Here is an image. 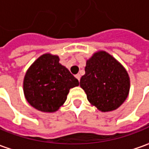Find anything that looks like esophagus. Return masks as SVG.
Masks as SVG:
<instances>
[{
    "label": "esophagus",
    "instance_id": "esophagus-1",
    "mask_svg": "<svg viewBox=\"0 0 149 149\" xmlns=\"http://www.w3.org/2000/svg\"><path fill=\"white\" fill-rule=\"evenodd\" d=\"M76 78L78 80V81H80V78H81V75H80V74L76 75Z\"/></svg>",
    "mask_w": 149,
    "mask_h": 149
}]
</instances>
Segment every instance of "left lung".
Instances as JSON below:
<instances>
[{
    "instance_id": "8db88e82",
    "label": "left lung",
    "mask_w": 149,
    "mask_h": 149,
    "mask_svg": "<svg viewBox=\"0 0 149 149\" xmlns=\"http://www.w3.org/2000/svg\"><path fill=\"white\" fill-rule=\"evenodd\" d=\"M85 72L80 86L91 105L100 111L116 110L127 99L130 88V76L112 55L104 50L95 52L86 60Z\"/></svg>"
}]
</instances>
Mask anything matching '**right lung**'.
<instances>
[{
  "label": "right lung",
  "mask_w": 149,
  "mask_h": 149,
  "mask_svg": "<svg viewBox=\"0 0 149 149\" xmlns=\"http://www.w3.org/2000/svg\"><path fill=\"white\" fill-rule=\"evenodd\" d=\"M59 60L58 55L43 54L30 65L24 75V97L39 111L56 112L65 103L70 89L79 85L78 80Z\"/></svg>",
  "instance_id": "1"
}]
</instances>
